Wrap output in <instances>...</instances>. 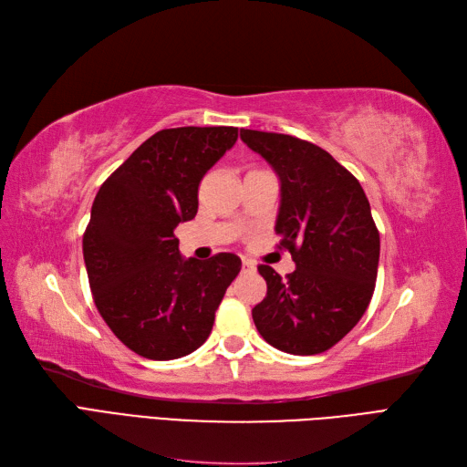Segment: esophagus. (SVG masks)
Returning <instances> with one entry per match:
<instances>
[{"label":"esophagus","instance_id":"1","mask_svg":"<svg viewBox=\"0 0 467 467\" xmlns=\"http://www.w3.org/2000/svg\"><path fill=\"white\" fill-rule=\"evenodd\" d=\"M255 263H253V261H249V259H244L242 261V271L244 273H253V271H255Z\"/></svg>","mask_w":467,"mask_h":467}]
</instances>
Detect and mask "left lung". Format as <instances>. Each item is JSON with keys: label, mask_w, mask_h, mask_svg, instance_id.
I'll list each match as a JSON object with an SVG mask.
<instances>
[{"label": "left lung", "mask_w": 467, "mask_h": 467, "mask_svg": "<svg viewBox=\"0 0 467 467\" xmlns=\"http://www.w3.org/2000/svg\"><path fill=\"white\" fill-rule=\"evenodd\" d=\"M242 140L280 179L275 230L296 263L286 278L259 266L266 296L253 321L275 348L319 355L355 327L372 300L379 234L370 202L357 177L312 142L245 129Z\"/></svg>", "instance_id": "8db88e82"}]
</instances>
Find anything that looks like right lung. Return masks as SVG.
Here are the masks:
<instances>
[{
	"label": "right lung",
	"mask_w": 467,
	"mask_h": 467,
	"mask_svg": "<svg viewBox=\"0 0 467 467\" xmlns=\"http://www.w3.org/2000/svg\"><path fill=\"white\" fill-rule=\"evenodd\" d=\"M237 140L234 126L155 132L99 189L83 234L93 302L120 341L150 360L191 355L242 271L234 253L182 259L173 230L199 210V185Z\"/></svg>",
	"instance_id": "add662e5"
}]
</instances>
